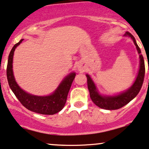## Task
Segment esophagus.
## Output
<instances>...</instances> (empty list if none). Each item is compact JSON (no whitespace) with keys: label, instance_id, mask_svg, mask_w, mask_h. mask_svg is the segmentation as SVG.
I'll list each match as a JSON object with an SVG mask.
<instances>
[{"label":"esophagus","instance_id":"obj_1","mask_svg":"<svg viewBox=\"0 0 149 149\" xmlns=\"http://www.w3.org/2000/svg\"><path fill=\"white\" fill-rule=\"evenodd\" d=\"M78 70H79V71H82L83 68H81V67H78Z\"/></svg>","mask_w":149,"mask_h":149}]
</instances>
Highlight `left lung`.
<instances>
[{"mask_svg": "<svg viewBox=\"0 0 149 149\" xmlns=\"http://www.w3.org/2000/svg\"><path fill=\"white\" fill-rule=\"evenodd\" d=\"M125 36L130 37L133 40L137 52L139 54V69L136 78L134 82L132 85V86L123 92L119 93V94L114 95H102L99 92L97 86L95 84L94 81H93L91 76L88 74L86 75V77H87L88 88V91H89L91 98L95 104H96L97 107L102 109L112 110V109H120L123 106L126 105L138 95L141 88L142 84H143L145 75V64L144 60H143V56L141 54V49L139 47L135 38L132 34L129 32H127Z\"/></svg>", "mask_w": 149, "mask_h": 149, "instance_id": "obj_1", "label": "left lung"}]
</instances>
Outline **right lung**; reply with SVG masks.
<instances>
[{"label":"right lung","mask_w":149,"mask_h":149,"mask_svg":"<svg viewBox=\"0 0 149 149\" xmlns=\"http://www.w3.org/2000/svg\"><path fill=\"white\" fill-rule=\"evenodd\" d=\"M23 39L15 44L10 52L7 66V78L10 88L21 104L29 110L42 114H54L61 111L66 104L67 96L76 73L72 72L63 78L52 94L45 96L32 95L22 90L15 81L13 70L14 52Z\"/></svg>","instance_id":"right-lung-1"}]
</instances>
